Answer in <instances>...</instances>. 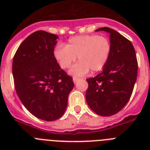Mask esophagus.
<instances>
[{"label": "esophagus", "mask_w": 150, "mask_h": 150, "mask_svg": "<svg viewBox=\"0 0 150 150\" xmlns=\"http://www.w3.org/2000/svg\"><path fill=\"white\" fill-rule=\"evenodd\" d=\"M79 79H79V78H77V77H74V78H73V80H74V83H76V82H77V81H79Z\"/></svg>", "instance_id": "34e87169"}]
</instances>
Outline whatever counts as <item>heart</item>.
Listing matches in <instances>:
<instances>
[{"mask_svg":"<svg viewBox=\"0 0 150 150\" xmlns=\"http://www.w3.org/2000/svg\"><path fill=\"white\" fill-rule=\"evenodd\" d=\"M112 52V45L109 39L97 34L75 36L67 40L65 46L59 45L54 50V56L62 69L71 67L76 62L71 74L74 76H83L100 71L105 67Z\"/></svg>","mask_w":150,"mask_h":150,"instance_id":"heart-1","label":"heart"}]
</instances>
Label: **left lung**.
<instances>
[{
  "instance_id": "8db88e82",
  "label": "left lung",
  "mask_w": 150,
  "mask_h": 150,
  "mask_svg": "<svg viewBox=\"0 0 150 150\" xmlns=\"http://www.w3.org/2000/svg\"><path fill=\"white\" fill-rule=\"evenodd\" d=\"M112 52L103 71L95 77L86 79L87 104L95 113L110 116L120 112L132 96L137 76V60L132 42L107 27Z\"/></svg>"
}]
</instances>
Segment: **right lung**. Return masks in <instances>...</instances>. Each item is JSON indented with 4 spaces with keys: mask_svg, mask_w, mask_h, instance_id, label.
Listing matches in <instances>:
<instances>
[{
    "mask_svg": "<svg viewBox=\"0 0 150 150\" xmlns=\"http://www.w3.org/2000/svg\"><path fill=\"white\" fill-rule=\"evenodd\" d=\"M57 38L44 30L35 31L18 46L13 60L18 98L31 114L45 121L62 116L74 86L54 56Z\"/></svg>",
    "mask_w": 150,
    "mask_h": 150,
    "instance_id": "right-lung-1",
    "label": "right lung"
}]
</instances>
